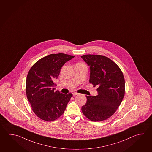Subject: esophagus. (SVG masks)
Instances as JSON below:
<instances>
[{
  "label": "esophagus",
  "instance_id": "obj_1",
  "mask_svg": "<svg viewBox=\"0 0 152 152\" xmlns=\"http://www.w3.org/2000/svg\"><path fill=\"white\" fill-rule=\"evenodd\" d=\"M72 94H73V96H76V95H77L78 93H75V92H74V93H72Z\"/></svg>",
  "mask_w": 152,
  "mask_h": 152
}]
</instances>
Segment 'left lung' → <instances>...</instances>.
Listing matches in <instances>:
<instances>
[{
  "mask_svg": "<svg viewBox=\"0 0 152 152\" xmlns=\"http://www.w3.org/2000/svg\"><path fill=\"white\" fill-rule=\"evenodd\" d=\"M89 66V83L97 87L96 96H86L87 102L81 108L85 116L93 121H103L113 115L125 94V80L121 69L104 56H81Z\"/></svg>",
  "mask_w": 152,
  "mask_h": 152,
  "instance_id": "8db88e82",
  "label": "left lung"
}]
</instances>
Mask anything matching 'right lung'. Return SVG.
Masks as SVG:
<instances>
[{
    "label": "right lung",
    "instance_id": "1",
    "mask_svg": "<svg viewBox=\"0 0 152 152\" xmlns=\"http://www.w3.org/2000/svg\"><path fill=\"white\" fill-rule=\"evenodd\" d=\"M75 57L64 53L51 54L34 64L28 73L26 95L36 116L45 121H55L61 117L73 96L71 93L55 91L57 79L64 64Z\"/></svg>",
    "mask_w": 152,
    "mask_h": 152
}]
</instances>
